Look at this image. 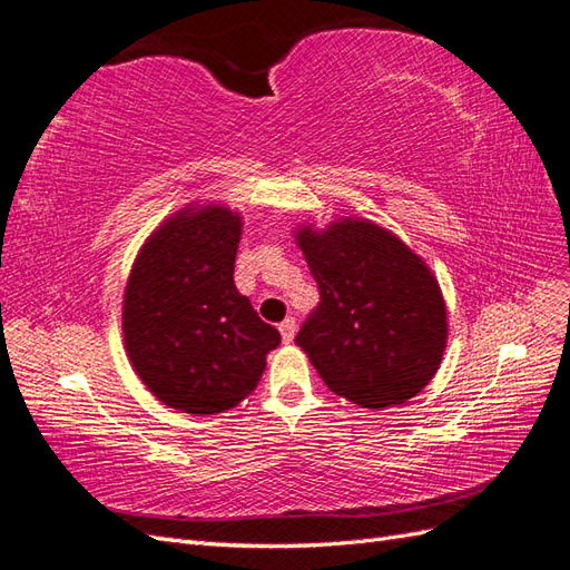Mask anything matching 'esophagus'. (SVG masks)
Masks as SVG:
<instances>
[{"mask_svg":"<svg viewBox=\"0 0 570 570\" xmlns=\"http://www.w3.org/2000/svg\"><path fill=\"white\" fill-rule=\"evenodd\" d=\"M277 330H281V334H283V342H285V344H289V342L295 340V330H297V324H295V320H293V317H287V320H283V322H281V327H277Z\"/></svg>","mask_w":570,"mask_h":570,"instance_id":"34e87169","label":"esophagus"}]
</instances>
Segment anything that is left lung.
I'll list each match as a JSON object with an SVG mask.
<instances>
[{
    "instance_id": "8db88e82",
    "label": "left lung",
    "mask_w": 570,
    "mask_h": 570,
    "mask_svg": "<svg viewBox=\"0 0 570 570\" xmlns=\"http://www.w3.org/2000/svg\"><path fill=\"white\" fill-rule=\"evenodd\" d=\"M295 238L320 287L295 342L322 381L364 409L421 393L448 344L445 299L431 268L366 218L302 226Z\"/></svg>"
}]
</instances>
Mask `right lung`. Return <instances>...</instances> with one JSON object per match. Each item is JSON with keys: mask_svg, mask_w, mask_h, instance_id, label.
<instances>
[{"mask_svg": "<svg viewBox=\"0 0 570 570\" xmlns=\"http://www.w3.org/2000/svg\"><path fill=\"white\" fill-rule=\"evenodd\" d=\"M240 216L187 206L139 248L122 299L125 352L169 409L214 415L258 386L281 332L234 283Z\"/></svg>", "mask_w": 570, "mask_h": 570, "instance_id": "1", "label": "right lung"}]
</instances>
